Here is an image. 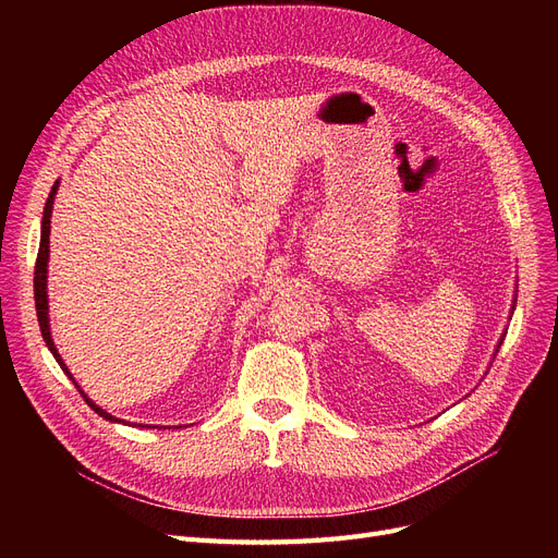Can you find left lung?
<instances>
[{
    "instance_id": "obj_1",
    "label": "left lung",
    "mask_w": 558,
    "mask_h": 558,
    "mask_svg": "<svg viewBox=\"0 0 558 558\" xmlns=\"http://www.w3.org/2000/svg\"><path fill=\"white\" fill-rule=\"evenodd\" d=\"M500 344H502V342H498V347H500Z\"/></svg>"
}]
</instances>
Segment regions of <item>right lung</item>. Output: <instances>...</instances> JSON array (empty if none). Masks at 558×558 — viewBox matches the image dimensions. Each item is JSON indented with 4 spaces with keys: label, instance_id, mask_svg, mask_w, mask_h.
Listing matches in <instances>:
<instances>
[{
    "label": "right lung",
    "instance_id": "1",
    "mask_svg": "<svg viewBox=\"0 0 558 558\" xmlns=\"http://www.w3.org/2000/svg\"><path fill=\"white\" fill-rule=\"evenodd\" d=\"M58 185H60V181H56V183H53V189H50V195H48V199H46L44 218H41V242H39L37 265H35V305H37V318H39L41 337H44V342H46L48 351L53 353V359H56V361H58V365L62 367V373L74 381V386L78 388V393L83 396V400L88 402V408H90V410H95V412H97L99 416H102V418L113 421V424H121V418H116V416H111L109 412H105L102 408H97V404H95L86 393L81 391V386L76 384V379L72 377L70 369H66L64 361L60 359V353H58V349H56V344H53V337H50V326H48V295H46V279H48V277H46V275H48V244H50L48 234H50V214H53V199H56V193H58ZM142 428H144V426H142ZM146 428H150V426H146ZM154 428H158V426H154Z\"/></svg>",
    "mask_w": 558,
    "mask_h": 558
}]
</instances>
